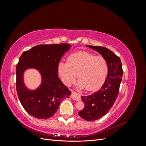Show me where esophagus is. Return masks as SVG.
Segmentation results:
<instances>
[{
	"instance_id": "34e87169",
	"label": "esophagus",
	"mask_w": 146,
	"mask_h": 146,
	"mask_svg": "<svg viewBox=\"0 0 146 146\" xmlns=\"http://www.w3.org/2000/svg\"><path fill=\"white\" fill-rule=\"evenodd\" d=\"M70 98L75 100H80V96H79L76 92L72 91L71 95H70Z\"/></svg>"
}]
</instances>
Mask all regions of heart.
Returning a JSON list of instances; mask_svg holds the SVG:
<instances>
[{"label": "heart", "mask_w": 146, "mask_h": 146, "mask_svg": "<svg viewBox=\"0 0 146 146\" xmlns=\"http://www.w3.org/2000/svg\"><path fill=\"white\" fill-rule=\"evenodd\" d=\"M108 71V64L103 56L86 51L74 53L67 62L62 61L58 64L59 74L64 84L70 85L78 74V87L88 91H96L103 85Z\"/></svg>", "instance_id": "1"}]
</instances>
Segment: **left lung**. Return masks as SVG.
I'll use <instances>...</instances> for the list:
<instances>
[{
	"label": "left lung",
	"instance_id": "left-lung-1",
	"mask_svg": "<svg viewBox=\"0 0 146 146\" xmlns=\"http://www.w3.org/2000/svg\"><path fill=\"white\" fill-rule=\"evenodd\" d=\"M98 52L108 64L107 77L103 86L94 94L82 96L85 107L78 112V115L86 121L100 119L111 108L115 102L122 81L123 70L120 58L108 48L102 46H88Z\"/></svg>",
	"mask_w": 146,
	"mask_h": 146
}]
</instances>
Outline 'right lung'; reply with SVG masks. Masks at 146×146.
<instances>
[{"instance_id":"right-lung-1","label":"right lung","mask_w":146,"mask_h":146,"mask_svg":"<svg viewBox=\"0 0 146 146\" xmlns=\"http://www.w3.org/2000/svg\"><path fill=\"white\" fill-rule=\"evenodd\" d=\"M69 44H41L23 53L16 65V86L23 108L37 119H48L56 112L63 99L71 91L58 77V64L61 57L69 50ZM37 68L42 76V83L35 91L24 86L23 74L28 68Z\"/></svg>"}]
</instances>
